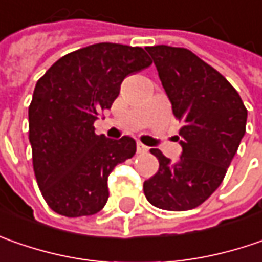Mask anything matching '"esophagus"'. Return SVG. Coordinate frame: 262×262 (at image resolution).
I'll return each instance as SVG.
<instances>
[{"instance_id": "esophagus-1", "label": "esophagus", "mask_w": 262, "mask_h": 262, "mask_svg": "<svg viewBox=\"0 0 262 262\" xmlns=\"http://www.w3.org/2000/svg\"><path fill=\"white\" fill-rule=\"evenodd\" d=\"M136 151H138V154H145L148 151V146H145L142 142H138L136 143Z\"/></svg>"}]
</instances>
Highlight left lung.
I'll return each instance as SVG.
<instances>
[{
  "label": "left lung",
  "instance_id": "8db88e82",
  "mask_svg": "<svg viewBox=\"0 0 262 262\" xmlns=\"http://www.w3.org/2000/svg\"><path fill=\"white\" fill-rule=\"evenodd\" d=\"M182 124V155L171 163L160 149L158 171L143 182V193L160 210L188 211L222 185L246 130L248 110L229 80L186 48L146 47Z\"/></svg>",
  "mask_w": 262,
  "mask_h": 262
}]
</instances>
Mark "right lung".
I'll return each instance as SVG.
<instances>
[{
  "label": "right lung",
  "mask_w": 262,
  "mask_h": 262,
  "mask_svg": "<svg viewBox=\"0 0 262 262\" xmlns=\"http://www.w3.org/2000/svg\"><path fill=\"white\" fill-rule=\"evenodd\" d=\"M151 63L139 47L101 42L66 54L36 82L29 105L33 171L57 214L92 215L107 204L110 173L135 155L136 142L97 135L94 123L124 77Z\"/></svg>",
  "instance_id": "1"
}]
</instances>
